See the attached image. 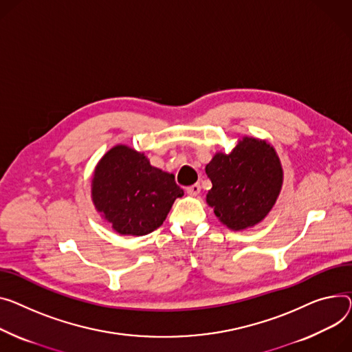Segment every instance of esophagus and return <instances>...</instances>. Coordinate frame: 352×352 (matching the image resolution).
I'll return each instance as SVG.
<instances>
[{
    "mask_svg": "<svg viewBox=\"0 0 352 352\" xmlns=\"http://www.w3.org/2000/svg\"><path fill=\"white\" fill-rule=\"evenodd\" d=\"M186 192H188L191 197H197L201 192V185L199 184H194L191 186L186 188Z\"/></svg>",
    "mask_w": 352,
    "mask_h": 352,
    "instance_id": "esophagus-1",
    "label": "esophagus"
}]
</instances>
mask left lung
Returning <instances> with one entry per match:
<instances>
[{
    "label": "left lung",
    "mask_w": 352,
    "mask_h": 352,
    "mask_svg": "<svg viewBox=\"0 0 352 352\" xmlns=\"http://www.w3.org/2000/svg\"><path fill=\"white\" fill-rule=\"evenodd\" d=\"M205 171L212 182L206 202L233 230L259 223L273 208L283 182L274 148L249 137L241 140L230 154H215Z\"/></svg>",
    "instance_id": "obj_1"
}]
</instances>
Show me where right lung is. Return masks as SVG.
<instances>
[{"label": "right lung", "mask_w": 352, "mask_h": 352, "mask_svg": "<svg viewBox=\"0 0 352 352\" xmlns=\"http://www.w3.org/2000/svg\"><path fill=\"white\" fill-rule=\"evenodd\" d=\"M182 194L173 174L151 167L144 154L126 146H116L100 160L91 181L96 209L122 235L155 230Z\"/></svg>", "instance_id": "right-lung-1"}]
</instances>
